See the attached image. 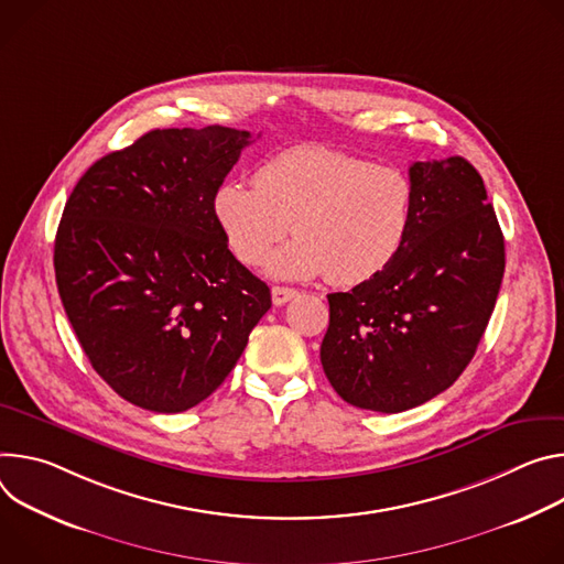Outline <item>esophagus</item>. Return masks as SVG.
Returning a JSON list of instances; mask_svg holds the SVG:
<instances>
[{
  "label": "esophagus",
  "mask_w": 564,
  "mask_h": 564,
  "mask_svg": "<svg viewBox=\"0 0 564 564\" xmlns=\"http://www.w3.org/2000/svg\"><path fill=\"white\" fill-rule=\"evenodd\" d=\"M271 295H273V304H275V306H282V304L295 300L300 293H297L295 289H291V286H273V289H271Z\"/></svg>",
  "instance_id": "34e87169"
}]
</instances>
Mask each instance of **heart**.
I'll return each instance as SVG.
<instances>
[{
  "label": "heart",
  "mask_w": 564,
  "mask_h": 564,
  "mask_svg": "<svg viewBox=\"0 0 564 564\" xmlns=\"http://www.w3.org/2000/svg\"><path fill=\"white\" fill-rule=\"evenodd\" d=\"M253 183L219 185L215 219L232 256L248 267L267 260L291 223L299 237L267 262L273 278L327 273L336 286L365 284L397 260L408 239L414 187L394 165L295 145L264 161Z\"/></svg>",
  "instance_id": "heart-1"
}]
</instances>
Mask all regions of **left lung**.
<instances>
[{"label": "left lung", "mask_w": 564, "mask_h": 564, "mask_svg": "<svg viewBox=\"0 0 564 564\" xmlns=\"http://www.w3.org/2000/svg\"><path fill=\"white\" fill-rule=\"evenodd\" d=\"M412 224L397 260L329 293L321 362L351 405L383 414L448 390L486 332L505 278V235L479 172L462 156L416 161Z\"/></svg>", "instance_id": "1"}]
</instances>
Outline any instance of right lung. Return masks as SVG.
<instances>
[{
    "instance_id": "1",
    "label": "right lung",
    "mask_w": 564,
    "mask_h": 564,
    "mask_svg": "<svg viewBox=\"0 0 564 564\" xmlns=\"http://www.w3.org/2000/svg\"><path fill=\"white\" fill-rule=\"evenodd\" d=\"M248 143L250 132L221 124L152 130L96 161L62 213V306L98 377L143 410L208 399L271 308L213 208Z\"/></svg>"
}]
</instances>
